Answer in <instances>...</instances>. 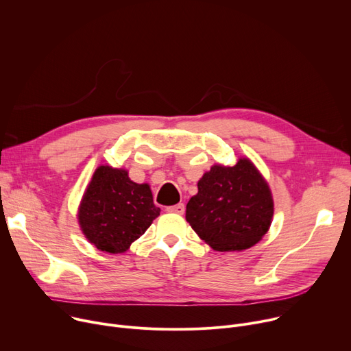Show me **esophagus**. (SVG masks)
<instances>
[{
	"label": "esophagus",
	"mask_w": 351,
	"mask_h": 351,
	"mask_svg": "<svg viewBox=\"0 0 351 351\" xmlns=\"http://www.w3.org/2000/svg\"><path fill=\"white\" fill-rule=\"evenodd\" d=\"M166 210H167V212H170V213L182 215V213H184V210H185V206H184V204H178V205H174V206H169Z\"/></svg>",
	"instance_id": "34e87169"
}]
</instances>
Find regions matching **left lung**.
I'll return each instance as SVG.
<instances>
[{
	"mask_svg": "<svg viewBox=\"0 0 351 351\" xmlns=\"http://www.w3.org/2000/svg\"><path fill=\"white\" fill-rule=\"evenodd\" d=\"M274 216L270 189L248 159L232 167L213 166L186 204L185 219L213 250L241 251L255 245Z\"/></svg>",
	"mask_w": 351,
	"mask_h": 351,
	"instance_id": "obj_1",
	"label": "left lung"
}]
</instances>
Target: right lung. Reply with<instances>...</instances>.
I'll return each instance as SVG.
<instances>
[{"mask_svg":"<svg viewBox=\"0 0 351 351\" xmlns=\"http://www.w3.org/2000/svg\"><path fill=\"white\" fill-rule=\"evenodd\" d=\"M160 215L147 184L130 180L125 170L100 166L80 206L86 239L108 254L125 252Z\"/></svg>","mask_w":351,"mask_h":351,"instance_id":"obj_1","label":"right lung"}]
</instances>
